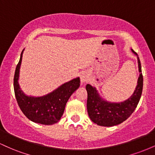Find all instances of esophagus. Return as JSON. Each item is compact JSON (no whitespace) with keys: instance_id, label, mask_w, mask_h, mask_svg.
Masks as SVG:
<instances>
[{"instance_id":"obj_1","label":"esophagus","mask_w":155,"mask_h":155,"mask_svg":"<svg viewBox=\"0 0 155 155\" xmlns=\"http://www.w3.org/2000/svg\"><path fill=\"white\" fill-rule=\"evenodd\" d=\"M80 79H81V83H85L87 81V80L89 79V76L87 73L84 72L81 74V76H80Z\"/></svg>"}]
</instances>
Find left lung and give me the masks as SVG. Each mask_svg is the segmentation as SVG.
<instances>
[{
	"mask_svg": "<svg viewBox=\"0 0 155 155\" xmlns=\"http://www.w3.org/2000/svg\"><path fill=\"white\" fill-rule=\"evenodd\" d=\"M137 56L140 75L134 92L127 100L120 103H111L105 101L99 95L95 87L86 85L87 92V108L88 115L94 123L104 127H111L122 123L127 120L136 109L139 102L143 90V75L141 65L137 53L131 49Z\"/></svg>",
	"mask_w": 155,
	"mask_h": 155,
	"instance_id": "8db88e82",
	"label": "left lung"
}]
</instances>
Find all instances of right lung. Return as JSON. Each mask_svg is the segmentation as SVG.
<instances>
[{"mask_svg":"<svg viewBox=\"0 0 155 155\" xmlns=\"http://www.w3.org/2000/svg\"><path fill=\"white\" fill-rule=\"evenodd\" d=\"M23 51L24 49L21 53L14 77V89L17 104L22 113L32 122L47 125L57 123L63 116L69 97L79 87V77L64 83L46 95L41 97L26 95L21 90L18 83Z\"/></svg>","mask_w":155,"mask_h":155,"instance_id":"add662e5","label":"right lung"}]
</instances>
